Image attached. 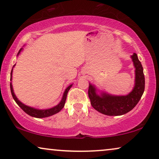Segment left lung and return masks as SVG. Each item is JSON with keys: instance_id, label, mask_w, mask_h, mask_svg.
Segmentation results:
<instances>
[{"instance_id": "1", "label": "left lung", "mask_w": 159, "mask_h": 159, "mask_svg": "<svg viewBox=\"0 0 159 159\" xmlns=\"http://www.w3.org/2000/svg\"><path fill=\"white\" fill-rule=\"evenodd\" d=\"M135 67V85L133 90L125 96H113L103 93L101 96L96 94L94 86L89 85L88 96L93 108L101 114L108 116H121L133 109L140 101L145 90V76L141 62L138 56H132Z\"/></svg>"}]
</instances>
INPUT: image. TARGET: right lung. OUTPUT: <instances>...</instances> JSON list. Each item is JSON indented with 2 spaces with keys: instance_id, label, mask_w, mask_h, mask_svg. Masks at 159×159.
Returning a JSON list of instances; mask_svg holds the SVG:
<instances>
[{
  "instance_id": "1",
  "label": "right lung",
  "mask_w": 159,
  "mask_h": 159,
  "mask_svg": "<svg viewBox=\"0 0 159 159\" xmlns=\"http://www.w3.org/2000/svg\"><path fill=\"white\" fill-rule=\"evenodd\" d=\"M21 50L19 51V52L21 51ZM11 74H12V70H11ZM71 87V85H69L68 88L66 89V90H65V92L64 93V95H63V98L61 100V101L60 102V103L58 104V106H55V107H53L52 108H50V109L38 110V109H35V108H34L29 107V106H25V104L21 103V102L16 98V95H14V91H13L12 84H11V83H10L11 92V95H12L13 98L14 99V101H16V103L18 104L19 107H20L21 109H22L26 113V114H27L28 115H30V116H31L35 117V118H45V117L52 116V115L57 114V113L59 112L63 108H64L65 102H66L67 93H68L69 90H70Z\"/></svg>"
}]
</instances>
